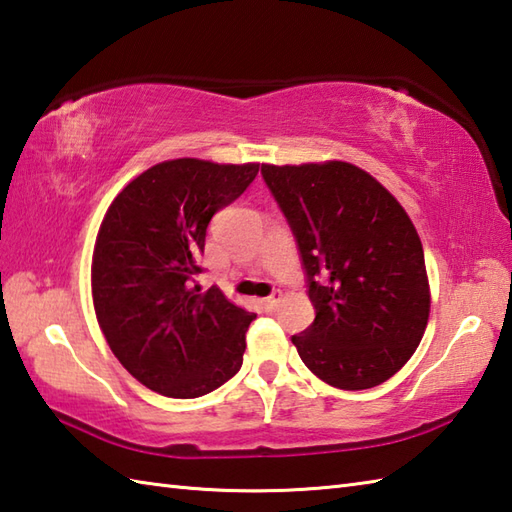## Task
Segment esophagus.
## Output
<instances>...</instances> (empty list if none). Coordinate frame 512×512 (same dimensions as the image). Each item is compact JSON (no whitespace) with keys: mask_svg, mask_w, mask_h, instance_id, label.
Wrapping results in <instances>:
<instances>
[{"mask_svg":"<svg viewBox=\"0 0 512 512\" xmlns=\"http://www.w3.org/2000/svg\"><path fill=\"white\" fill-rule=\"evenodd\" d=\"M279 301H281V292H279V290H275L273 295H268L266 299H262V306L270 312V310H275V308L279 306Z\"/></svg>","mask_w":512,"mask_h":512,"instance_id":"obj_1","label":"esophagus"}]
</instances>
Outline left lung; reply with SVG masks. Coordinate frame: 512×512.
<instances>
[{"mask_svg": "<svg viewBox=\"0 0 512 512\" xmlns=\"http://www.w3.org/2000/svg\"><path fill=\"white\" fill-rule=\"evenodd\" d=\"M299 248L314 321L292 336L325 383L369 389L394 376L427 328L431 295L416 226L350 162L262 165Z\"/></svg>", "mask_w": 512, "mask_h": 512, "instance_id": "left-lung-1", "label": "left lung"}]
</instances>
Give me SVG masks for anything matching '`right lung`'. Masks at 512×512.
<instances>
[{
	"label": "right lung",
	"mask_w": 512,
	"mask_h": 512,
	"mask_svg": "<svg viewBox=\"0 0 512 512\" xmlns=\"http://www.w3.org/2000/svg\"><path fill=\"white\" fill-rule=\"evenodd\" d=\"M259 165L178 158L140 173L107 209L92 257L96 319L121 365L151 391L198 398L233 378L257 314L202 290L211 217Z\"/></svg>",
	"instance_id": "obj_1"
}]
</instances>
